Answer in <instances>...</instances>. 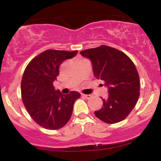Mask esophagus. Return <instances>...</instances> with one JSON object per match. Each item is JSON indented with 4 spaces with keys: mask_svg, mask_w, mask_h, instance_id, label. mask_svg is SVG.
<instances>
[{
    "mask_svg": "<svg viewBox=\"0 0 161 161\" xmlns=\"http://www.w3.org/2000/svg\"><path fill=\"white\" fill-rule=\"evenodd\" d=\"M82 97H85V98H86V99H88L92 97V95H84V94H82Z\"/></svg>",
    "mask_w": 161,
    "mask_h": 161,
    "instance_id": "obj_1",
    "label": "esophagus"
}]
</instances>
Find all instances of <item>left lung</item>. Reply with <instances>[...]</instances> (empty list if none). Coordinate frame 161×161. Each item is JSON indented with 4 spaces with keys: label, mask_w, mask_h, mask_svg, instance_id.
I'll list each match as a JSON object with an SVG mask.
<instances>
[{
    "label": "left lung",
    "mask_w": 161,
    "mask_h": 161,
    "mask_svg": "<svg viewBox=\"0 0 161 161\" xmlns=\"http://www.w3.org/2000/svg\"><path fill=\"white\" fill-rule=\"evenodd\" d=\"M91 60L94 75L104 82L108 96L95 116L106 123H119L127 117L139 97L140 82L131 59L119 50L101 45L80 52Z\"/></svg>",
    "instance_id": "8db88e82"
}]
</instances>
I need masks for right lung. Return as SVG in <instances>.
I'll return each mask as SVG.
<instances>
[{
	"mask_svg": "<svg viewBox=\"0 0 161 161\" xmlns=\"http://www.w3.org/2000/svg\"><path fill=\"white\" fill-rule=\"evenodd\" d=\"M78 51L47 50L28 64L21 82L23 102L29 115L46 129L56 130L64 126L71 117L73 104L80 97L78 92L63 95L53 83L64 60L74 57Z\"/></svg>",
	"mask_w": 161,
	"mask_h": 161,
	"instance_id": "obj_1",
	"label": "right lung"
}]
</instances>
